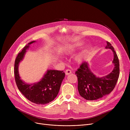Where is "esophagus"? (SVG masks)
<instances>
[{"label":"esophagus","mask_w":130,"mask_h":130,"mask_svg":"<svg viewBox=\"0 0 130 130\" xmlns=\"http://www.w3.org/2000/svg\"><path fill=\"white\" fill-rule=\"evenodd\" d=\"M71 73H72V71L70 70H66L65 71V74L66 75H69Z\"/></svg>","instance_id":"esophagus-1"}]
</instances>
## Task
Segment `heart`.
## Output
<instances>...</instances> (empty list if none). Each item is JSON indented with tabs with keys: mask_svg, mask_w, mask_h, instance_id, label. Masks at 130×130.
Instances as JSON below:
<instances>
[{
	"mask_svg": "<svg viewBox=\"0 0 130 130\" xmlns=\"http://www.w3.org/2000/svg\"><path fill=\"white\" fill-rule=\"evenodd\" d=\"M79 45L78 44H71L68 45L66 47L64 50L63 51V54L64 55L70 56L73 54L75 52H76V51L78 49ZM86 53L83 52L77 54V55L74 57L75 62L77 64H80L83 62V61L85 56Z\"/></svg>",
	"mask_w": 130,
	"mask_h": 130,
	"instance_id": "b5f03b06",
	"label": "heart"
}]
</instances>
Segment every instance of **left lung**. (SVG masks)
<instances>
[{"label": "left lung", "instance_id": "8db88e82", "mask_svg": "<svg viewBox=\"0 0 130 130\" xmlns=\"http://www.w3.org/2000/svg\"><path fill=\"white\" fill-rule=\"evenodd\" d=\"M106 49H110L113 53L112 63L114 67L107 75L98 77L91 71L87 61L82 64L75 74L78 79V91L80 96L88 101L96 100L110 94L117 83L120 74L119 60L111 44L106 42Z\"/></svg>", "mask_w": 130, "mask_h": 130}]
</instances>
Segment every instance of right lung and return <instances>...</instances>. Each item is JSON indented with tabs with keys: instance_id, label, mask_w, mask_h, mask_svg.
Wrapping results in <instances>:
<instances>
[{
	"instance_id": "right-lung-1",
	"label": "right lung",
	"mask_w": 130,
	"mask_h": 130,
	"mask_svg": "<svg viewBox=\"0 0 130 130\" xmlns=\"http://www.w3.org/2000/svg\"><path fill=\"white\" fill-rule=\"evenodd\" d=\"M35 42L36 41H32L27 44L18 54L15 61V78L19 90L26 98L34 103L45 104L56 98L65 75L63 71L47 70L38 82L28 84L21 79L18 71L19 64L23 60L26 50L29 48L30 45Z\"/></svg>"
}]
</instances>
